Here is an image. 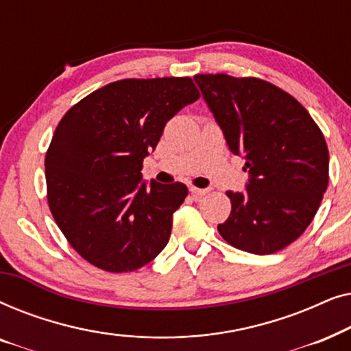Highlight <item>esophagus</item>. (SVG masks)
<instances>
[{
    "instance_id": "34e87169",
    "label": "esophagus",
    "mask_w": 351,
    "mask_h": 351,
    "mask_svg": "<svg viewBox=\"0 0 351 351\" xmlns=\"http://www.w3.org/2000/svg\"><path fill=\"white\" fill-rule=\"evenodd\" d=\"M190 191H191V195L195 196V198H201V196L208 193V190H206V189H196V186H190Z\"/></svg>"
}]
</instances>
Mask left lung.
Segmentation results:
<instances>
[{
  "mask_svg": "<svg viewBox=\"0 0 351 351\" xmlns=\"http://www.w3.org/2000/svg\"><path fill=\"white\" fill-rule=\"evenodd\" d=\"M230 152L246 160L244 193L227 191L232 213L217 230L241 251L265 256L305 232L329 182L324 136L304 105L268 81L195 75Z\"/></svg>",
  "mask_w": 351,
  "mask_h": 351,
  "instance_id": "obj_1",
  "label": "left lung"
}]
</instances>
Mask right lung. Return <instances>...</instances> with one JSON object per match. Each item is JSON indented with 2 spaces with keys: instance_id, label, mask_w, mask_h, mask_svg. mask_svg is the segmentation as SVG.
I'll list each match as a JSON object with an SVG mask.
<instances>
[{
  "instance_id": "obj_1",
  "label": "right lung",
  "mask_w": 351,
  "mask_h": 351,
  "mask_svg": "<svg viewBox=\"0 0 351 351\" xmlns=\"http://www.w3.org/2000/svg\"><path fill=\"white\" fill-rule=\"evenodd\" d=\"M199 99L191 78L113 81L75 104L47 148V204L70 246L90 265L126 273L169 241L186 185H147L143 158L166 123Z\"/></svg>"
}]
</instances>
